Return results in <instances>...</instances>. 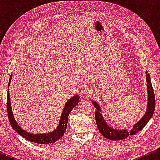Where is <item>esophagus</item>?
<instances>
[{"instance_id": "obj_1", "label": "esophagus", "mask_w": 160, "mask_h": 160, "mask_svg": "<svg viewBox=\"0 0 160 160\" xmlns=\"http://www.w3.org/2000/svg\"><path fill=\"white\" fill-rule=\"evenodd\" d=\"M91 94H92L91 90L88 88H85L82 89V90L80 92V96L82 99H85V98H86V97H88L90 95H91Z\"/></svg>"}]
</instances>
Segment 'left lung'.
I'll return each instance as SVG.
<instances>
[{"instance_id":"obj_1","label":"left lung","mask_w":160,"mask_h":160,"mask_svg":"<svg viewBox=\"0 0 160 160\" xmlns=\"http://www.w3.org/2000/svg\"><path fill=\"white\" fill-rule=\"evenodd\" d=\"M146 79H147L148 85V108L144 116L136 124L133 126V128L131 131H127V130H119L112 128L107 125L106 121H104L102 115L101 114V108L97 104V103L92 101V103L96 108L95 111V120L96 123L100 132L104 135L107 139L112 140H121L128 138L129 135H133L138 132L140 131L144 128L146 124L148 123L150 119L153 115L155 109V96L154 92L152 85L150 75L148 74V71H146Z\"/></svg>"}]
</instances>
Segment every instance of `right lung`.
<instances>
[{
    "label": "right lung",
    "instance_id": "obj_1",
    "mask_svg": "<svg viewBox=\"0 0 160 160\" xmlns=\"http://www.w3.org/2000/svg\"><path fill=\"white\" fill-rule=\"evenodd\" d=\"M12 79V75H10L8 87L10 86V82H11ZM10 94H9V90H8V95H7V112H8V119L10 121V125H11L12 128L14 129V131L18 132L19 135H20L22 137L24 138L31 141L32 142L39 143V144H50V143H53L54 142L57 141L62 138V136L64 135L65 132L66 131L67 128V123H68V116L71 111L73 109V108L76 106L80 101V96L79 95H75L72 97V98L68 100L66 105L62 113L61 117L59 121V124L56 130H54L53 132H51L49 133H45V134H32L29 133L28 131H24L21 127L18 125L16 121L14 118V116L12 114V112L11 109V105H10Z\"/></svg>",
    "mask_w": 160,
    "mask_h": 160
}]
</instances>
